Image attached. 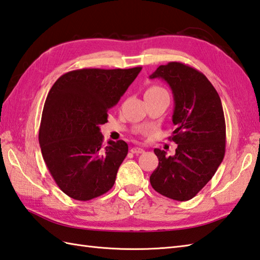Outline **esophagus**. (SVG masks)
<instances>
[{"mask_svg": "<svg viewBox=\"0 0 260 260\" xmlns=\"http://www.w3.org/2000/svg\"><path fill=\"white\" fill-rule=\"evenodd\" d=\"M131 152L134 153V154H142V153H144V150H143V148H141V147L135 146V147H132Z\"/></svg>", "mask_w": 260, "mask_h": 260, "instance_id": "34e87169", "label": "esophagus"}]
</instances>
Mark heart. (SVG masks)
<instances>
[{
	"label": "heart",
	"instance_id": "b5f03b06",
	"mask_svg": "<svg viewBox=\"0 0 260 260\" xmlns=\"http://www.w3.org/2000/svg\"><path fill=\"white\" fill-rule=\"evenodd\" d=\"M157 89H161V88H158V87H152V88H150V89H148V90H157Z\"/></svg>",
	"mask_w": 260,
	"mask_h": 260
}]
</instances>
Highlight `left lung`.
Returning <instances> with one entry per match:
<instances>
[{
    "mask_svg": "<svg viewBox=\"0 0 260 260\" xmlns=\"http://www.w3.org/2000/svg\"><path fill=\"white\" fill-rule=\"evenodd\" d=\"M162 78L174 98L171 140L173 156L155 148L158 167L150 176L153 189L176 201H187L212 179L225 152V121L221 99L200 71L182 62L162 64L150 76Z\"/></svg>",
    "mask_w": 260,
    "mask_h": 260,
    "instance_id": "obj_1",
    "label": "left lung"
}]
</instances>
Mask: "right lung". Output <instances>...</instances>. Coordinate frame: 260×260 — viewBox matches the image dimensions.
<instances>
[{
  "instance_id": "obj_1",
  "label": "right lung",
  "mask_w": 260,
  "mask_h": 260,
  "mask_svg": "<svg viewBox=\"0 0 260 260\" xmlns=\"http://www.w3.org/2000/svg\"><path fill=\"white\" fill-rule=\"evenodd\" d=\"M142 67L85 68L62 75L43 107L39 143L57 185L75 200L88 201L112 189L128 153L124 141L104 145L99 126Z\"/></svg>"
}]
</instances>
